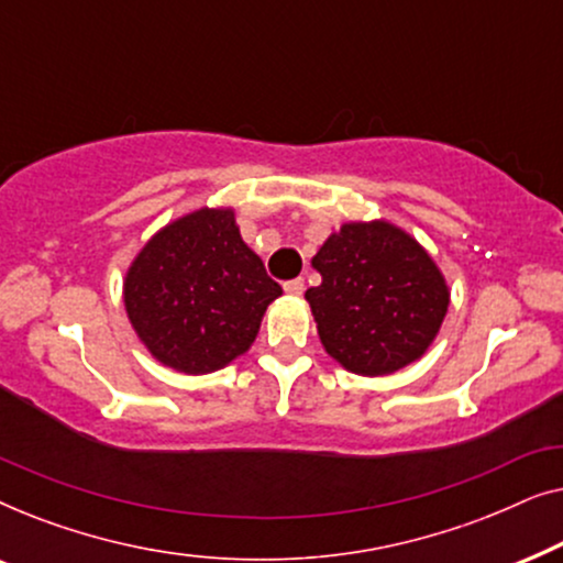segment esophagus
<instances>
[{
	"label": "esophagus",
	"mask_w": 563,
	"mask_h": 563,
	"mask_svg": "<svg viewBox=\"0 0 563 563\" xmlns=\"http://www.w3.org/2000/svg\"><path fill=\"white\" fill-rule=\"evenodd\" d=\"M284 291H287L289 297H299L305 291V282L302 279H291V282L284 284Z\"/></svg>",
	"instance_id": "34e87169"
}]
</instances>
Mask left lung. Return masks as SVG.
<instances>
[{"mask_svg":"<svg viewBox=\"0 0 563 563\" xmlns=\"http://www.w3.org/2000/svg\"><path fill=\"white\" fill-rule=\"evenodd\" d=\"M305 291L325 353L345 372L387 376L426 356L451 289L433 256L389 220H353L312 256Z\"/></svg>","mask_w":563,"mask_h":563,"instance_id":"obj_1","label":"left lung"}]
</instances>
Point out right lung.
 Returning a JSON list of instances; mask_svg holds the SVG:
<instances>
[{
	"label": "right lung",
	"instance_id": "1",
	"mask_svg": "<svg viewBox=\"0 0 563 563\" xmlns=\"http://www.w3.org/2000/svg\"><path fill=\"white\" fill-rule=\"evenodd\" d=\"M282 297L233 207H199L153 233L122 279L130 325L158 364L199 376L233 364Z\"/></svg>",
	"mask_w": 563,
	"mask_h": 563
}]
</instances>
